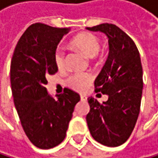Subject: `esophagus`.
I'll list each match as a JSON object with an SVG mask.
<instances>
[{
  "label": "esophagus",
  "instance_id": "1",
  "mask_svg": "<svg viewBox=\"0 0 158 158\" xmlns=\"http://www.w3.org/2000/svg\"><path fill=\"white\" fill-rule=\"evenodd\" d=\"M81 99L82 101H85V100L87 99V98H86V96H84V95H81Z\"/></svg>",
  "mask_w": 158,
  "mask_h": 158
}]
</instances>
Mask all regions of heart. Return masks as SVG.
I'll return each mask as SVG.
<instances>
[{"label": "heart", "mask_w": 158, "mask_h": 158, "mask_svg": "<svg viewBox=\"0 0 158 158\" xmlns=\"http://www.w3.org/2000/svg\"><path fill=\"white\" fill-rule=\"evenodd\" d=\"M72 48L82 53L86 58H94L98 55L100 48L98 38L89 32H82L73 37L69 42ZM55 64L59 70H62L65 66L64 55L60 51L55 53ZM93 77L88 73H78L71 76L68 78V85L76 90L82 92L92 82Z\"/></svg>", "instance_id": "b5f03b06"}]
</instances>
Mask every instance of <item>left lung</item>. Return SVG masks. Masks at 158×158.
Returning a JSON list of instances; mask_svg holds the SVG:
<instances>
[{
    "label": "left lung",
    "instance_id": "left-lung-1",
    "mask_svg": "<svg viewBox=\"0 0 158 158\" xmlns=\"http://www.w3.org/2000/svg\"><path fill=\"white\" fill-rule=\"evenodd\" d=\"M86 29L105 34L109 42L108 59L94 82L97 92L107 95L108 99L100 104L94 98H88L87 125L96 141L117 147L131 135L140 110L143 89L140 56L132 39L117 25L101 23Z\"/></svg>",
    "mask_w": 158,
    "mask_h": 158
}]
</instances>
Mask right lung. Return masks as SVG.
Wrapping results in <instances>:
<instances>
[{
  "mask_svg": "<svg viewBox=\"0 0 158 158\" xmlns=\"http://www.w3.org/2000/svg\"><path fill=\"white\" fill-rule=\"evenodd\" d=\"M70 28L42 23L30 25L16 45L10 67L14 104L23 131L40 149L60 144L66 135L76 104L81 97L65 88L55 98L48 94L47 77L58 72L55 53Z\"/></svg>",
  "mask_w": 158,
  "mask_h": 158,
  "instance_id": "right-lung-1",
  "label": "right lung"
}]
</instances>
